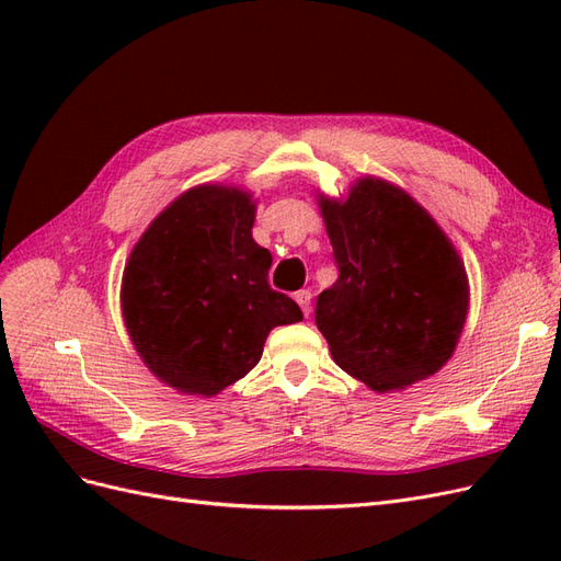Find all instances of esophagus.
<instances>
[{
	"label": "esophagus",
	"mask_w": 561,
	"mask_h": 561,
	"mask_svg": "<svg viewBox=\"0 0 561 561\" xmlns=\"http://www.w3.org/2000/svg\"><path fill=\"white\" fill-rule=\"evenodd\" d=\"M295 301H297L299 307H301L304 316H309V313H311V293H309V290H299V293H295Z\"/></svg>",
	"instance_id": "34e87169"
}]
</instances>
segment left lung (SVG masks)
Here are the masks:
<instances>
[{
	"instance_id": "1",
	"label": "left lung",
	"mask_w": 561,
	"mask_h": 561,
	"mask_svg": "<svg viewBox=\"0 0 561 561\" xmlns=\"http://www.w3.org/2000/svg\"><path fill=\"white\" fill-rule=\"evenodd\" d=\"M339 278L316 301L334 363L386 393L426 379L454 353L468 278L433 217L398 186L365 178L320 201Z\"/></svg>"
}]
</instances>
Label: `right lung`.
<instances>
[{
  "instance_id": "right-lung-1",
  "label": "right lung",
  "mask_w": 561,
  "mask_h": 561,
  "mask_svg": "<svg viewBox=\"0 0 561 561\" xmlns=\"http://www.w3.org/2000/svg\"><path fill=\"white\" fill-rule=\"evenodd\" d=\"M254 206L229 186H196L133 248L122 309L140 358L190 396H215L260 363L266 334L301 320L271 290V252L252 241Z\"/></svg>"
}]
</instances>
